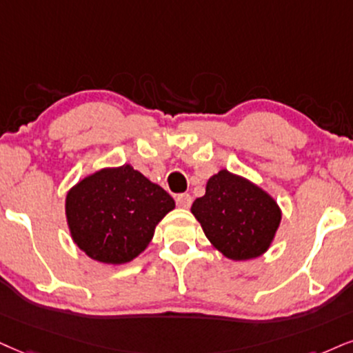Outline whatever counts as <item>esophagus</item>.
I'll return each instance as SVG.
<instances>
[{
	"instance_id": "esophagus-1",
	"label": "esophagus",
	"mask_w": 353,
	"mask_h": 353,
	"mask_svg": "<svg viewBox=\"0 0 353 353\" xmlns=\"http://www.w3.org/2000/svg\"><path fill=\"white\" fill-rule=\"evenodd\" d=\"M176 204L180 208H190L191 206V196L188 193H181L176 196Z\"/></svg>"
}]
</instances>
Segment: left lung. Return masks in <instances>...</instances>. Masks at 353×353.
Returning a JSON list of instances; mask_svg holds the SVG:
<instances>
[{
	"label": "left lung",
	"mask_w": 353,
	"mask_h": 353,
	"mask_svg": "<svg viewBox=\"0 0 353 353\" xmlns=\"http://www.w3.org/2000/svg\"><path fill=\"white\" fill-rule=\"evenodd\" d=\"M191 212L212 245L232 260L262 255L281 221L275 199L228 170L208 180L206 194L193 203Z\"/></svg>",
	"instance_id": "1"
}]
</instances>
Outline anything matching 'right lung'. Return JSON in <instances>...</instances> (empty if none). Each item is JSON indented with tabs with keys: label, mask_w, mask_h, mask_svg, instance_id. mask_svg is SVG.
<instances>
[{
	"label": "right lung",
	"mask_w": 353,
	"mask_h": 353,
	"mask_svg": "<svg viewBox=\"0 0 353 353\" xmlns=\"http://www.w3.org/2000/svg\"><path fill=\"white\" fill-rule=\"evenodd\" d=\"M175 208L162 186L130 165L104 168L68 191L65 212L73 241L103 263L130 262L145 250L155 225Z\"/></svg>",
	"instance_id": "obj_1"
}]
</instances>
